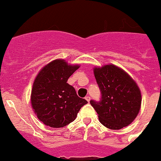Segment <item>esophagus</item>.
<instances>
[{
	"label": "esophagus",
	"mask_w": 161,
	"mask_h": 161,
	"mask_svg": "<svg viewBox=\"0 0 161 161\" xmlns=\"http://www.w3.org/2000/svg\"><path fill=\"white\" fill-rule=\"evenodd\" d=\"M85 99L86 100V101H88V102H90V97L86 96V97H85Z\"/></svg>",
	"instance_id": "esophagus-1"
}]
</instances>
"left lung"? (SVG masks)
Segmentation results:
<instances>
[{"label": "left lung", "mask_w": 161, "mask_h": 161, "mask_svg": "<svg viewBox=\"0 0 161 161\" xmlns=\"http://www.w3.org/2000/svg\"><path fill=\"white\" fill-rule=\"evenodd\" d=\"M101 90L100 101H90L99 121L107 128L119 130L131 124L140 111L142 95L139 87L123 69L114 64L93 68Z\"/></svg>", "instance_id": "8db88e82"}]
</instances>
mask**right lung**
<instances>
[{"instance_id":"right-lung-1","label":"right lung","mask_w":161,"mask_h":161,"mask_svg":"<svg viewBox=\"0 0 161 161\" xmlns=\"http://www.w3.org/2000/svg\"><path fill=\"white\" fill-rule=\"evenodd\" d=\"M79 65H69L59 59L42 68L34 79L31 101L34 113L46 126L58 128L73 122L87 101L78 97L72 86L67 83Z\"/></svg>"}]
</instances>
